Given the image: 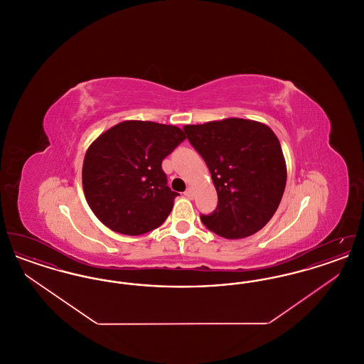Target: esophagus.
<instances>
[{
    "label": "esophagus",
    "mask_w": 364,
    "mask_h": 364,
    "mask_svg": "<svg viewBox=\"0 0 364 364\" xmlns=\"http://www.w3.org/2000/svg\"><path fill=\"white\" fill-rule=\"evenodd\" d=\"M184 196H187L188 199H192V198H193V191L191 190V188H188V190L184 192Z\"/></svg>",
    "instance_id": "esophagus-1"
}]
</instances>
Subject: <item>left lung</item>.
<instances>
[{"mask_svg": "<svg viewBox=\"0 0 364 364\" xmlns=\"http://www.w3.org/2000/svg\"><path fill=\"white\" fill-rule=\"evenodd\" d=\"M183 129L205 159L218 195L215 210L200 214L203 225L226 239L257 233L274 215L287 184V166L274 132L244 119Z\"/></svg>", "mask_w": 364, "mask_h": 364, "instance_id": "obj_1", "label": "left lung"}]
</instances>
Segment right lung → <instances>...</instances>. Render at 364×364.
Segmentation results:
<instances>
[{
    "label": "right lung",
    "instance_id": "obj_1",
    "mask_svg": "<svg viewBox=\"0 0 364 364\" xmlns=\"http://www.w3.org/2000/svg\"><path fill=\"white\" fill-rule=\"evenodd\" d=\"M186 140L174 127L124 122L112 127L87 150L83 190L100 221L128 236L164 224L178 195L168 187L162 159Z\"/></svg>",
    "mask_w": 364,
    "mask_h": 364
}]
</instances>
